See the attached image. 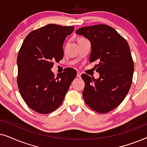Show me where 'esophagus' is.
I'll list each match as a JSON object with an SVG mask.
<instances>
[{"mask_svg":"<svg viewBox=\"0 0 147 147\" xmlns=\"http://www.w3.org/2000/svg\"><path fill=\"white\" fill-rule=\"evenodd\" d=\"M81 74H82L80 73V71H78V72H77V77L79 78H81Z\"/></svg>","mask_w":147,"mask_h":147,"instance_id":"obj_1","label":"esophagus"}]
</instances>
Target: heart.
<instances>
[{
	"instance_id": "b5f03b06",
	"label": "heart",
	"mask_w": 147,
	"mask_h": 147,
	"mask_svg": "<svg viewBox=\"0 0 147 147\" xmlns=\"http://www.w3.org/2000/svg\"><path fill=\"white\" fill-rule=\"evenodd\" d=\"M83 39V38H80V39Z\"/></svg>"
}]
</instances>
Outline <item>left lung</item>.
I'll return each mask as SVG.
<instances>
[{
	"instance_id": "8db88e82",
	"label": "left lung",
	"mask_w": 147,
	"mask_h": 147,
	"mask_svg": "<svg viewBox=\"0 0 147 147\" xmlns=\"http://www.w3.org/2000/svg\"><path fill=\"white\" fill-rule=\"evenodd\" d=\"M91 43L90 62L100 74L98 79L87 74L82 95L86 104L94 111L107 113L120 105L131 86L134 62L129 45L114 28L106 25L84 27L76 31Z\"/></svg>"
}]
</instances>
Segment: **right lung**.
I'll use <instances>...</instances> for the list:
<instances>
[{
    "mask_svg": "<svg viewBox=\"0 0 147 147\" xmlns=\"http://www.w3.org/2000/svg\"><path fill=\"white\" fill-rule=\"evenodd\" d=\"M74 30V26L49 24L28 34L19 50L18 88L27 106L38 113L57 109L77 75L73 68H65L57 76L51 70L54 61L63 59V42Z\"/></svg>",
    "mask_w": 147,
    "mask_h": 147,
    "instance_id": "obj_1",
    "label": "right lung"
}]
</instances>
